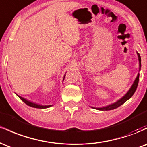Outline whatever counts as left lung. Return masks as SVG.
Wrapping results in <instances>:
<instances>
[{"instance_id":"left-lung-1","label":"left lung","mask_w":147,"mask_h":147,"mask_svg":"<svg viewBox=\"0 0 147 147\" xmlns=\"http://www.w3.org/2000/svg\"><path fill=\"white\" fill-rule=\"evenodd\" d=\"M137 55L138 57V61H139V71L141 69V57L140 54L137 52ZM139 77H140V74L138 73L137 77H136V79H135L134 82L131 86V87L130 88V89L124 95L121 99H119V100H117V102L113 103V104H111L110 105H108L102 108H93V109H97V110L99 111H110V110H113L115 109H117V107L122 105L124 102H126L128 99H129L133 95V94L136 92V89H137L138 85V82H139Z\"/></svg>"}]
</instances>
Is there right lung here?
<instances>
[{"mask_svg": "<svg viewBox=\"0 0 147 147\" xmlns=\"http://www.w3.org/2000/svg\"><path fill=\"white\" fill-rule=\"evenodd\" d=\"M65 75H64V77H63V80H64V78H65ZM18 97H19V98L21 99L23 102L25 103V104H26L27 105L31 106V107H33V108H36V109H47V108H49V107H50V106H52V105L42 106V105H40V104H36V103H33V102H30V101L27 100V99H24V98H23V97H20V96H18Z\"/></svg>", "mask_w": 147, "mask_h": 147, "instance_id": "obj_1", "label": "right lung"}]
</instances>
